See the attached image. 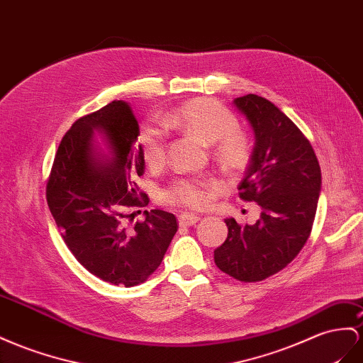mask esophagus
Instances as JSON below:
<instances>
[{
    "label": "esophagus",
    "mask_w": 363,
    "mask_h": 363,
    "mask_svg": "<svg viewBox=\"0 0 363 363\" xmlns=\"http://www.w3.org/2000/svg\"><path fill=\"white\" fill-rule=\"evenodd\" d=\"M200 220L199 215H194V213H182L179 217V223L180 226H194L195 223H197Z\"/></svg>",
    "instance_id": "esophagus-1"
}]
</instances>
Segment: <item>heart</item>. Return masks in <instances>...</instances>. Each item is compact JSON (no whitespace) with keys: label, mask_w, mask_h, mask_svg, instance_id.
<instances>
[{"label":"heart","mask_w":363,"mask_h":363,"mask_svg":"<svg viewBox=\"0 0 363 363\" xmlns=\"http://www.w3.org/2000/svg\"><path fill=\"white\" fill-rule=\"evenodd\" d=\"M166 128H177L192 134L204 143H212L215 157L226 171L237 172L246 168L252 157L249 135L238 130V121L226 106L212 99H194L180 105L172 113L160 116ZM140 151L150 168H159L166 160V133L157 125H146L139 137ZM209 180H177L163 192V199L172 204L204 208L209 203Z\"/></svg>","instance_id":"obj_1"}]
</instances>
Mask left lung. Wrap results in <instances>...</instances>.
<instances>
[{
    "mask_svg": "<svg viewBox=\"0 0 363 363\" xmlns=\"http://www.w3.org/2000/svg\"><path fill=\"white\" fill-rule=\"evenodd\" d=\"M255 133V148L238 191L261 206L259 220L224 223L228 238L213 250L217 267L241 282L275 275L296 258L315 221L320 166L306 135L278 106L257 94L233 101Z\"/></svg>",
    "mask_w": 363,
    "mask_h": 363,
    "instance_id": "left-lung-1",
    "label": "left lung"
}]
</instances>
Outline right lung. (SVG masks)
Returning a JSON list of instances; mask_svg holds the SVG:
<instances>
[{
	"mask_svg": "<svg viewBox=\"0 0 363 363\" xmlns=\"http://www.w3.org/2000/svg\"><path fill=\"white\" fill-rule=\"evenodd\" d=\"M94 130L104 134L110 161L94 150ZM139 134L123 101L79 117L62 137L47 182V204L74 258L91 275L125 287L157 270L179 229L177 218L160 209L133 223L130 212L150 203L135 183L145 171Z\"/></svg>",
	"mask_w": 363,
	"mask_h": 363,
	"instance_id": "right-lung-1",
	"label": "right lung"
}]
</instances>
